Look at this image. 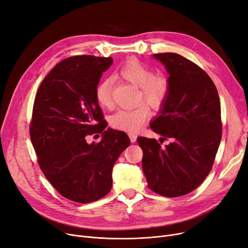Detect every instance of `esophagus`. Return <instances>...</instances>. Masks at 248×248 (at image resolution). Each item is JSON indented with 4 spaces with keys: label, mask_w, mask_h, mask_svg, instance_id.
<instances>
[{
    "label": "esophagus",
    "mask_w": 248,
    "mask_h": 248,
    "mask_svg": "<svg viewBox=\"0 0 248 248\" xmlns=\"http://www.w3.org/2000/svg\"><path fill=\"white\" fill-rule=\"evenodd\" d=\"M128 136H129V138H130V141L132 142V143H134V142L136 141V139H137V136H136V134H134V133H129Z\"/></svg>",
    "instance_id": "esophagus-1"
}]
</instances>
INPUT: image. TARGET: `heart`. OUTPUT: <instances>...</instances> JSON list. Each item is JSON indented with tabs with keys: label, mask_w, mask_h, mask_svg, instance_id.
<instances>
[{
	"label": "heart",
	"mask_w": 248,
	"mask_h": 248,
	"mask_svg": "<svg viewBox=\"0 0 248 248\" xmlns=\"http://www.w3.org/2000/svg\"><path fill=\"white\" fill-rule=\"evenodd\" d=\"M118 75L124 80L139 87V101L144 100L153 109L161 107L168 98L171 83L165 73H153V70L132 58L127 60L118 70ZM114 82L111 78L101 80L96 88V100L104 108L111 109L114 105L113 100ZM149 110L144 104H140L135 108L121 109L111 117V125L113 128L136 132L147 120Z\"/></svg>",
	"instance_id": "obj_1"
}]
</instances>
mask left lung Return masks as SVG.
I'll use <instances>...</instances> for the list:
<instances>
[{"instance_id":"8db88e82","label":"left lung","mask_w":248,"mask_h":248,"mask_svg":"<svg viewBox=\"0 0 248 248\" xmlns=\"http://www.w3.org/2000/svg\"><path fill=\"white\" fill-rule=\"evenodd\" d=\"M154 58L169 73L171 90L150 127L172 141L165 147L146 137L137 142L148 187L178 197L193 191L211 171L222 135L220 101L213 81L195 63L175 53Z\"/></svg>"}]
</instances>
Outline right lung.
I'll list each match as a JSON object with an SVG mask.
<instances>
[{
	"label": "right lung",
	"instance_id": "add662e5",
	"mask_svg": "<svg viewBox=\"0 0 248 248\" xmlns=\"http://www.w3.org/2000/svg\"><path fill=\"white\" fill-rule=\"evenodd\" d=\"M111 57L73 56L58 63L37 91L30 137L38 164L47 180L65 198L89 203L107 195L112 169L130 145L128 135L107 127L96 88L111 66ZM104 139L88 144L85 137Z\"/></svg>",
	"mask_w": 248,
	"mask_h": 248
}]
</instances>
